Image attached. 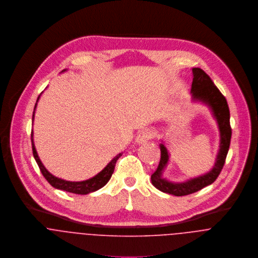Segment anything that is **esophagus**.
<instances>
[{
	"label": "esophagus",
	"instance_id": "esophagus-1",
	"mask_svg": "<svg viewBox=\"0 0 258 258\" xmlns=\"http://www.w3.org/2000/svg\"><path fill=\"white\" fill-rule=\"evenodd\" d=\"M151 138H152V132H151L150 130H148V129H143V130H141V131L137 134L136 139H135V142H136L137 144L141 145V144L146 143L148 140L151 139Z\"/></svg>",
	"mask_w": 258,
	"mask_h": 258
}]
</instances>
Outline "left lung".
Segmentation results:
<instances>
[{"label":"left lung","instance_id":"8db88e82","mask_svg":"<svg viewBox=\"0 0 258 258\" xmlns=\"http://www.w3.org/2000/svg\"><path fill=\"white\" fill-rule=\"evenodd\" d=\"M191 100L201 102L209 107L213 117L216 119L220 131V146L216 163L206 174L190 178L184 182L174 183L163 177V174L170 161V153L162 140L160 144L161 159L155 173L151 176L152 184L159 190L176 197L186 196L196 192L203 187L213 184L221 173L229 149L231 128L229 124V108L225 97L214 84L211 77L199 68L192 69V82L190 88Z\"/></svg>","mask_w":258,"mask_h":258}]
</instances>
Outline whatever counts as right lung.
<instances>
[{
  "instance_id": "1",
  "label": "right lung",
  "mask_w": 258,
  "mask_h": 258,
  "mask_svg": "<svg viewBox=\"0 0 258 258\" xmlns=\"http://www.w3.org/2000/svg\"><path fill=\"white\" fill-rule=\"evenodd\" d=\"M68 72V70H63L61 72L66 73ZM40 95L37 97V103L35 105V109H34V114H33V121L35 118V111L37 108V102L39 100ZM32 145H33V154H34V158L36 160V162L39 167V170L42 174V176L45 178V180L51 184L53 187L57 188V189H62L69 192H73L76 195H87L90 192H93L101 187H103L105 184L108 183V181L110 180L111 176L114 172V168H115V164L117 162V160L122 156L123 153H119L117 154L110 162L107 164V166L101 171L99 172L97 175H95L94 177L85 180V181H80V182H71V181H67L60 178H57L55 176H53L52 174H50L45 167L43 166V164L41 163L38 155H37V150L35 147V143H34V131L32 130Z\"/></svg>"
}]
</instances>
